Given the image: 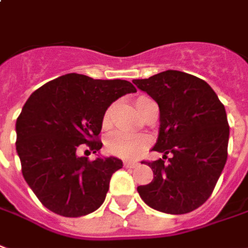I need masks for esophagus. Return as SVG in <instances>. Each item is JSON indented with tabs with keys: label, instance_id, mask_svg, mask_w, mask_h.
<instances>
[{
	"label": "esophagus",
	"instance_id": "obj_1",
	"mask_svg": "<svg viewBox=\"0 0 248 248\" xmlns=\"http://www.w3.org/2000/svg\"><path fill=\"white\" fill-rule=\"evenodd\" d=\"M124 168H130V169H134L137 166L140 165V162H137V161H124Z\"/></svg>",
	"mask_w": 248,
	"mask_h": 248
}]
</instances>
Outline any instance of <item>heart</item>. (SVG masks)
Wrapping results in <instances>:
<instances>
[{
	"label": "heart",
	"instance_id": "obj_1",
	"mask_svg": "<svg viewBox=\"0 0 248 248\" xmlns=\"http://www.w3.org/2000/svg\"><path fill=\"white\" fill-rule=\"evenodd\" d=\"M149 98L141 96L136 100L137 108L142 106L145 102H148ZM111 111L112 108H107V111L105 112L103 117V124L105 126L110 124L111 119ZM149 140L143 136H134V134H129L126 131H115L108 136L106 142L107 150L117 157L121 158H126V160H136L141 155L145 149L148 148Z\"/></svg>",
	"mask_w": 248,
	"mask_h": 248
}]
</instances>
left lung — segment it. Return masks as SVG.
Segmentation results:
<instances>
[{"label":"left lung","mask_w":248,"mask_h":248,"mask_svg":"<svg viewBox=\"0 0 248 248\" xmlns=\"http://www.w3.org/2000/svg\"><path fill=\"white\" fill-rule=\"evenodd\" d=\"M133 83L160 107L153 150L164 154L146 162L154 177L137 190L153 209L188 214L208 200L226 165L230 138L226 108L208 83L181 71L168 70Z\"/></svg>","instance_id":"left-lung-1"}]
</instances>
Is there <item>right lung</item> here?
<instances>
[{
    "label": "right lung",
    "instance_id": "add662e5",
    "mask_svg": "<svg viewBox=\"0 0 248 248\" xmlns=\"http://www.w3.org/2000/svg\"><path fill=\"white\" fill-rule=\"evenodd\" d=\"M136 91L127 80L67 74L29 96L16 122V150L22 176L44 207L79 217L103 204L112 173L124 164L100 155L90 161L78 154L79 146L100 150L105 112L112 102Z\"/></svg>",
    "mask_w": 248,
    "mask_h": 248
}]
</instances>
